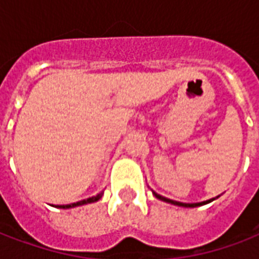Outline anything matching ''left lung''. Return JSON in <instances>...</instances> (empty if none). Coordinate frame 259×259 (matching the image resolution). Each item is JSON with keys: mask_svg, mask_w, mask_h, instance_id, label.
<instances>
[{"mask_svg": "<svg viewBox=\"0 0 259 259\" xmlns=\"http://www.w3.org/2000/svg\"><path fill=\"white\" fill-rule=\"evenodd\" d=\"M153 192V195L157 199H160V200L165 201V203H169V204H173V205H179V207H187V208H193V207H200V205H204L207 204V203H211V201H213L215 199H218L219 196L217 197H212V199H208V200L205 201H200V203H181V201H176V200H172V199H168V197H164L161 196V195H158V193H156L154 191H152Z\"/></svg>", "mask_w": 259, "mask_h": 259, "instance_id": "left-lung-1", "label": "left lung"}]
</instances>
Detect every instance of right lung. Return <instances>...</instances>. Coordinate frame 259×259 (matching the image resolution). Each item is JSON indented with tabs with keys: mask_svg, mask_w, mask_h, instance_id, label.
<instances>
[{
	"mask_svg": "<svg viewBox=\"0 0 259 259\" xmlns=\"http://www.w3.org/2000/svg\"><path fill=\"white\" fill-rule=\"evenodd\" d=\"M103 195V191L99 192L97 196H93V197H89V199H84V200H80V201H76V203H71V204H63V205H56L59 208H74V207H78V205H83V204H90V203H95L98 201L99 199L102 197Z\"/></svg>",
	"mask_w": 259,
	"mask_h": 259,
	"instance_id": "add662e5",
	"label": "right lung"
}]
</instances>
